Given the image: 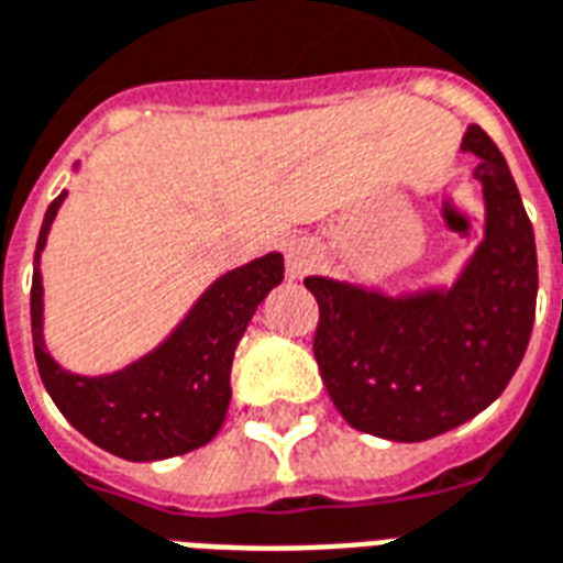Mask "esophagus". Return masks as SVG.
Here are the masks:
<instances>
[{"mask_svg":"<svg viewBox=\"0 0 563 563\" xmlns=\"http://www.w3.org/2000/svg\"><path fill=\"white\" fill-rule=\"evenodd\" d=\"M320 264V246L308 238H296L287 243V278L299 282Z\"/></svg>","mask_w":563,"mask_h":563,"instance_id":"34e87169","label":"esophagus"}]
</instances>
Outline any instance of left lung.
<instances>
[{"instance_id": "1", "label": "left lung", "mask_w": 563, "mask_h": 563, "mask_svg": "<svg viewBox=\"0 0 563 563\" xmlns=\"http://www.w3.org/2000/svg\"><path fill=\"white\" fill-rule=\"evenodd\" d=\"M461 150L485 199V238L449 287L385 294L308 276L320 302L313 358L352 429L417 443L459 429L503 394L534 325L538 250L503 152L478 125Z\"/></svg>"}]
</instances>
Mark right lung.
<instances>
[{"label":"right lung","instance_id":"obj_1","mask_svg":"<svg viewBox=\"0 0 563 563\" xmlns=\"http://www.w3.org/2000/svg\"><path fill=\"white\" fill-rule=\"evenodd\" d=\"M64 199L67 190L46 208L32 276V341L46 394L73 429L117 459L161 461L205 446L232 402L234 350L258 305L282 285L285 258L269 252L229 269L143 358L108 376H78L60 367L43 341L41 252Z\"/></svg>","mask_w":563,"mask_h":563}]
</instances>
